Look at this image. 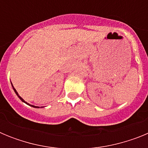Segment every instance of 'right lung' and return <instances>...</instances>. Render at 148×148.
Segmentation results:
<instances>
[{
  "instance_id": "right-lung-1",
  "label": "right lung",
  "mask_w": 148,
  "mask_h": 148,
  "mask_svg": "<svg viewBox=\"0 0 148 148\" xmlns=\"http://www.w3.org/2000/svg\"><path fill=\"white\" fill-rule=\"evenodd\" d=\"M12 88H13V90H14V91H15V93H16V95H18V98H19V99H21V101H23V102L26 103V104H28V105H29V106H31V107H32V108H39V107H37V106H34V105H32V104H28V103H27V102H26L25 101L23 100V99H22V98H21V97L20 95H18V92H17V91H16V90H15V88H14V87H13V86H12ZM41 108H43V107H41Z\"/></svg>"
}]
</instances>
